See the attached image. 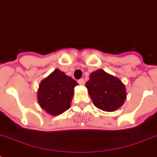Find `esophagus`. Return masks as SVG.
Segmentation results:
<instances>
[{
  "label": "esophagus",
  "instance_id": "obj_1",
  "mask_svg": "<svg viewBox=\"0 0 157 157\" xmlns=\"http://www.w3.org/2000/svg\"><path fill=\"white\" fill-rule=\"evenodd\" d=\"M78 83L80 84V85H85L86 81H85L84 79H80V80H78Z\"/></svg>",
  "mask_w": 157,
  "mask_h": 157
}]
</instances>
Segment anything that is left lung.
I'll return each mask as SVG.
<instances>
[{"label": "left lung", "instance_id": "1", "mask_svg": "<svg viewBox=\"0 0 157 157\" xmlns=\"http://www.w3.org/2000/svg\"><path fill=\"white\" fill-rule=\"evenodd\" d=\"M86 86L94 106L105 112H114L126 99V90L121 81L102 69L90 74Z\"/></svg>", "mask_w": 157, "mask_h": 157}]
</instances>
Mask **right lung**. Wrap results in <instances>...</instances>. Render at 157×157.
<instances>
[{
	"label": "right lung",
	"mask_w": 157,
	"mask_h": 157,
	"mask_svg": "<svg viewBox=\"0 0 157 157\" xmlns=\"http://www.w3.org/2000/svg\"><path fill=\"white\" fill-rule=\"evenodd\" d=\"M78 84L63 71L55 69L40 83L37 91L40 107L52 116H58L69 109L74 88Z\"/></svg>",
	"instance_id": "obj_1"
}]
</instances>
